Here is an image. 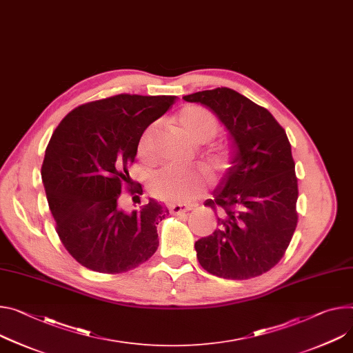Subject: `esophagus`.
<instances>
[{
    "instance_id": "1",
    "label": "esophagus",
    "mask_w": 353,
    "mask_h": 353,
    "mask_svg": "<svg viewBox=\"0 0 353 353\" xmlns=\"http://www.w3.org/2000/svg\"><path fill=\"white\" fill-rule=\"evenodd\" d=\"M193 207H194L193 204H172V205L169 207V210H170L172 214L180 215V214H184V212L190 211Z\"/></svg>"
}]
</instances>
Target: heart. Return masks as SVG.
Wrapping results in <instances>:
<instances>
[{"label":"heart","instance_id":"obj_1","mask_svg":"<svg viewBox=\"0 0 353 353\" xmlns=\"http://www.w3.org/2000/svg\"><path fill=\"white\" fill-rule=\"evenodd\" d=\"M180 130L194 142H204L210 139L216 131V121L214 115L201 107H185L176 117ZM152 128L141 138L138 152L142 157H149ZM207 177L199 169L165 166L159 169L149 181L150 193L163 201L169 203H187L197 197L204 185Z\"/></svg>","mask_w":353,"mask_h":353}]
</instances>
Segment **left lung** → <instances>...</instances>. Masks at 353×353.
<instances>
[{"mask_svg":"<svg viewBox=\"0 0 353 353\" xmlns=\"http://www.w3.org/2000/svg\"><path fill=\"white\" fill-rule=\"evenodd\" d=\"M210 108L232 142L230 168L212 199L218 228L196 242L197 259L211 274L245 280L270 270L297 227V177L292 145L273 115L227 87L184 95Z\"/></svg>","mask_w":353,"mask_h":353,"instance_id":"8db88e82","label":"left lung"}]
</instances>
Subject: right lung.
<instances>
[{"label": "right lung", "mask_w": 353, "mask_h": 353, "mask_svg": "<svg viewBox=\"0 0 353 353\" xmlns=\"http://www.w3.org/2000/svg\"><path fill=\"white\" fill-rule=\"evenodd\" d=\"M174 101L176 95L119 94L77 107L54 130L42 180L56 232L84 268L122 273L156 252V225L169 210L149 199L125 212L119 194L143 131Z\"/></svg>", "instance_id": "add662e5"}]
</instances>
